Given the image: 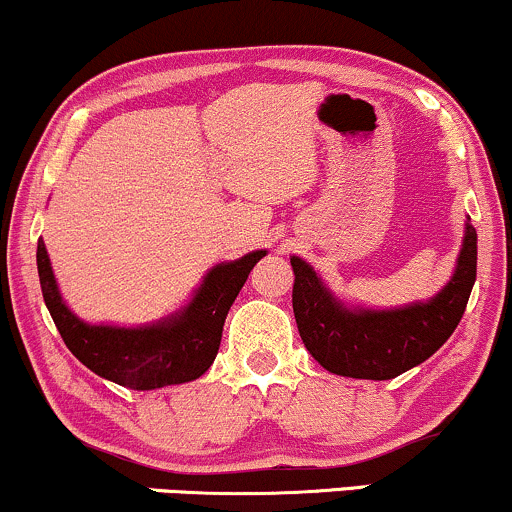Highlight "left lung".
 Instances as JSON below:
<instances>
[{"label":"left lung","instance_id":"8db88e82","mask_svg":"<svg viewBox=\"0 0 512 512\" xmlns=\"http://www.w3.org/2000/svg\"><path fill=\"white\" fill-rule=\"evenodd\" d=\"M291 267L293 315L315 361L344 378L390 380L431 358L460 325L477 281V231L464 221L455 269L436 296L399 308L346 303L303 257L293 255Z\"/></svg>","mask_w":512,"mask_h":512}]
</instances>
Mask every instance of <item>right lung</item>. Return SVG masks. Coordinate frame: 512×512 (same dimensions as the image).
Wrapping results in <instances>:
<instances>
[{"instance_id":"add662e5","label":"right lung","mask_w":512,"mask_h":512,"mask_svg":"<svg viewBox=\"0 0 512 512\" xmlns=\"http://www.w3.org/2000/svg\"><path fill=\"white\" fill-rule=\"evenodd\" d=\"M264 255L267 250H252L233 262L216 264L180 310L139 327L81 320L62 298L43 238L38 240V276L64 344L88 370L129 390H156L207 373L219 354L228 310Z\"/></svg>"}]
</instances>
